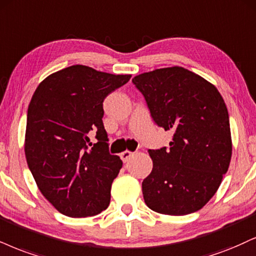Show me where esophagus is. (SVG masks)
<instances>
[{"label": "esophagus", "instance_id": "esophagus-1", "mask_svg": "<svg viewBox=\"0 0 256 256\" xmlns=\"http://www.w3.org/2000/svg\"><path fill=\"white\" fill-rule=\"evenodd\" d=\"M133 156V153L130 152V150H124V152H122L121 153V159L123 160V162H127L129 159H130V156Z\"/></svg>", "mask_w": 256, "mask_h": 256}]
</instances>
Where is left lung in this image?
Returning a JSON list of instances; mask_svg holds the SVG:
<instances>
[{"mask_svg": "<svg viewBox=\"0 0 256 256\" xmlns=\"http://www.w3.org/2000/svg\"><path fill=\"white\" fill-rule=\"evenodd\" d=\"M159 127L173 132L170 150H150L153 170L142 182L144 203L164 215L200 210L218 190L232 159L224 100L214 84L182 66L133 78Z\"/></svg>", "mask_w": 256, "mask_h": 256, "instance_id": "1", "label": "left lung"}]
</instances>
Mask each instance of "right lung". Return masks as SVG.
<instances>
[{"label":"right lung","mask_w":256,"mask_h":256,"mask_svg":"<svg viewBox=\"0 0 256 256\" xmlns=\"http://www.w3.org/2000/svg\"><path fill=\"white\" fill-rule=\"evenodd\" d=\"M130 77L72 65L46 77L33 94L24 154L40 192L62 215L94 216L109 206L122 160L109 153L103 100Z\"/></svg>","instance_id":"1"}]
</instances>
